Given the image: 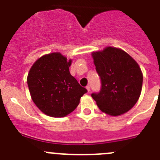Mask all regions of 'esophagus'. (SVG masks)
I'll return each mask as SVG.
<instances>
[{
	"label": "esophagus",
	"mask_w": 160,
	"mask_h": 160,
	"mask_svg": "<svg viewBox=\"0 0 160 160\" xmlns=\"http://www.w3.org/2000/svg\"><path fill=\"white\" fill-rule=\"evenodd\" d=\"M86 89L88 90V92H90V87L89 86V85H88V86L86 87Z\"/></svg>",
	"instance_id": "1"
}]
</instances>
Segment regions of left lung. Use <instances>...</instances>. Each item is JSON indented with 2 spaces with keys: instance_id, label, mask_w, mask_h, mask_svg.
Returning a JSON list of instances; mask_svg holds the SVG:
<instances>
[{
  "instance_id": "obj_1",
  "label": "left lung",
  "mask_w": 160,
  "mask_h": 160,
  "mask_svg": "<svg viewBox=\"0 0 160 160\" xmlns=\"http://www.w3.org/2000/svg\"><path fill=\"white\" fill-rule=\"evenodd\" d=\"M92 57L101 80L99 93L91 94L103 112L111 116L125 114L139 98L143 76L136 61L115 47L93 52Z\"/></svg>"
}]
</instances>
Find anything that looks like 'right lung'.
Returning a JSON list of instances; mask_svg holds the SVG:
<instances>
[{"instance_id":"right-lung-1","label":"right lung","mask_w":160,"mask_h":160,"mask_svg":"<svg viewBox=\"0 0 160 160\" xmlns=\"http://www.w3.org/2000/svg\"><path fill=\"white\" fill-rule=\"evenodd\" d=\"M67 60L60 52H52L37 59L27 77L32 101L42 112L53 118L65 117L76 109L88 92L70 74Z\"/></svg>"}]
</instances>
